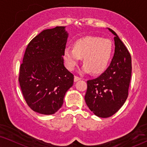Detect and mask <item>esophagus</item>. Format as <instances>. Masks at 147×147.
I'll list each match as a JSON object with an SVG mask.
<instances>
[{
    "label": "esophagus",
    "mask_w": 147,
    "mask_h": 147,
    "mask_svg": "<svg viewBox=\"0 0 147 147\" xmlns=\"http://www.w3.org/2000/svg\"><path fill=\"white\" fill-rule=\"evenodd\" d=\"M82 80L81 78L78 77V76H74V82H78V81H79V80Z\"/></svg>",
    "instance_id": "obj_1"
}]
</instances>
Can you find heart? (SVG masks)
<instances>
[{
  "label": "heart",
  "instance_id": "b5f03b06",
  "mask_svg": "<svg viewBox=\"0 0 147 147\" xmlns=\"http://www.w3.org/2000/svg\"><path fill=\"white\" fill-rule=\"evenodd\" d=\"M114 51L112 42L108 39L88 36L76 41L74 49L66 48L63 52L65 67L72 71L83 59L82 71L102 74L107 69Z\"/></svg>",
  "mask_w": 147,
  "mask_h": 147
}]
</instances>
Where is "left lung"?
<instances>
[{"label": "left lung", "mask_w": 147, "mask_h": 147, "mask_svg": "<svg viewBox=\"0 0 147 147\" xmlns=\"http://www.w3.org/2000/svg\"><path fill=\"white\" fill-rule=\"evenodd\" d=\"M115 51L108 69L95 79L87 81L86 103L96 116L108 118L118 112L127 99L132 74L131 56L115 32Z\"/></svg>", "instance_id": "8db88e82"}]
</instances>
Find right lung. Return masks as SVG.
I'll list each match as a JSON object with an SVG mask.
<instances>
[{
    "mask_svg": "<svg viewBox=\"0 0 147 147\" xmlns=\"http://www.w3.org/2000/svg\"><path fill=\"white\" fill-rule=\"evenodd\" d=\"M65 27L45 29L28 44L20 66L19 82L28 106L50 115L62 106L74 75L63 64L68 33Z\"/></svg>",
    "mask_w": 147,
    "mask_h": 147,
    "instance_id": "add662e5",
    "label": "right lung"
}]
</instances>
